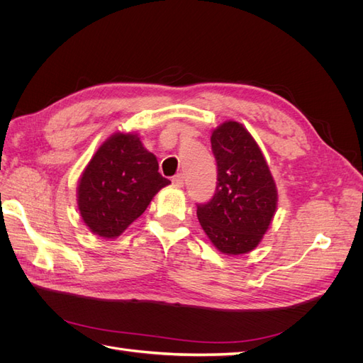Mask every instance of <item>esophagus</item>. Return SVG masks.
<instances>
[{
  "mask_svg": "<svg viewBox=\"0 0 363 363\" xmlns=\"http://www.w3.org/2000/svg\"><path fill=\"white\" fill-rule=\"evenodd\" d=\"M171 182H172V184H174V186H177V188H182L183 183H184V180H183V175H182V174L174 175Z\"/></svg>",
  "mask_w": 363,
  "mask_h": 363,
  "instance_id": "obj_1",
  "label": "esophagus"
}]
</instances>
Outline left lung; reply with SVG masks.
Listing matches in <instances>:
<instances>
[{
    "instance_id": "8db88e82",
    "label": "left lung",
    "mask_w": 363,
    "mask_h": 363,
    "mask_svg": "<svg viewBox=\"0 0 363 363\" xmlns=\"http://www.w3.org/2000/svg\"><path fill=\"white\" fill-rule=\"evenodd\" d=\"M218 167L213 199L196 207L200 225L227 256L255 250L277 211V186L257 142L236 121L212 130Z\"/></svg>"
}]
</instances>
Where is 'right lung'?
Instances as JSON below:
<instances>
[{"instance_id": "1", "label": "right lung", "mask_w": 363, "mask_h": 363, "mask_svg": "<svg viewBox=\"0 0 363 363\" xmlns=\"http://www.w3.org/2000/svg\"><path fill=\"white\" fill-rule=\"evenodd\" d=\"M169 183L139 135L118 131L103 142L80 175L77 206L82 221L94 235L115 239Z\"/></svg>"}]
</instances>
